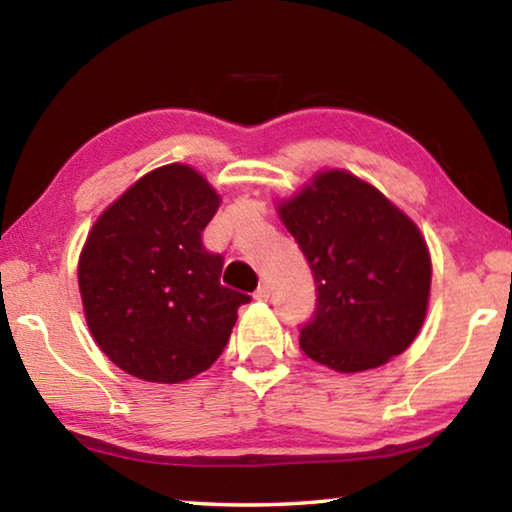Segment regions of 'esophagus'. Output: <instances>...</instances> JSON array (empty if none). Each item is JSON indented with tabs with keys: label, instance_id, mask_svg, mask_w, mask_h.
Returning <instances> with one entry per match:
<instances>
[{
	"label": "esophagus",
	"instance_id": "esophagus-1",
	"mask_svg": "<svg viewBox=\"0 0 512 512\" xmlns=\"http://www.w3.org/2000/svg\"><path fill=\"white\" fill-rule=\"evenodd\" d=\"M268 296H271V291H268L266 284H262V287L255 291V300H259V302H266Z\"/></svg>",
	"mask_w": 512,
	"mask_h": 512
}]
</instances>
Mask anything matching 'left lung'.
<instances>
[{
	"label": "left lung",
	"mask_w": 512,
	"mask_h": 512,
	"mask_svg": "<svg viewBox=\"0 0 512 512\" xmlns=\"http://www.w3.org/2000/svg\"><path fill=\"white\" fill-rule=\"evenodd\" d=\"M277 214L311 266L314 318L300 329L309 359L336 372L379 368L418 336L431 257L418 225L350 171L329 169Z\"/></svg>",
	"instance_id": "obj_1"
}]
</instances>
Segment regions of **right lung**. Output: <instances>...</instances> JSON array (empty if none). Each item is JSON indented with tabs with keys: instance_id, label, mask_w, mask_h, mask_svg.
I'll return each mask as SVG.
<instances>
[{
	"instance_id": "add662e5",
	"label": "right lung",
	"mask_w": 512,
	"mask_h": 512,
	"mask_svg": "<svg viewBox=\"0 0 512 512\" xmlns=\"http://www.w3.org/2000/svg\"><path fill=\"white\" fill-rule=\"evenodd\" d=\"M221 196L189 164L146 173L101 212L79 257L83 311L128 375L180 384L221 357L250 296L221 284L203 230Z\"/></svg>"
}]
</instances>
